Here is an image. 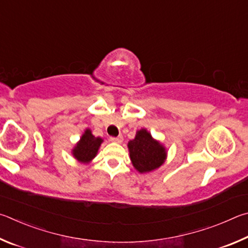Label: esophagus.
<instances>
[{
  "instance_id": "34e87169",
  "label": "esophagus",
  "mask_w": 248,
  "mask_h": 248,
  "mask_svg": "<svg viewBox=\"0 0 248 248\" xmlns=\"http://www.w3.org/2000/svg\"><path fill=\"white\" fill-rule=\"evenodd\" d=\"M110 140L111 141H114V142H122V140H123V137L122 136H117V137H110Z\"/></svg>"
}]
</instances>
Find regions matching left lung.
Masks as SVG:
<instances>
[{
  "mask_svg": "<svg viewBox=\"0 0 248 248\" xmlns=\"http://www.w3.org/2000/svg\"><path fill=\"white\" fill-rule=\"evenodd\" d=\"M133 166L140 173L150 172L159 168L166 159V150L158 141L153 140L146 129H140L135 140L128 142Z\"/></svg>",
  "mask_w": 248,
  "mask_h": 248,
  "instance_id": "8db88e82",
  "label": "left lung"
}]
</instances>
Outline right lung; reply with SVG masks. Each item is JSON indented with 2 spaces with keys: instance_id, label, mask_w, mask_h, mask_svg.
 Here are the masks:
<instances>
[{
  "instance_id": "1",
  "label": "right lung",
  "mask_w": 248,
  "mask_h": 248,
  "mask_svg": "<svg viewBox=\"0 0 248 248\" xmlns=\"http://www.w3.org/2000/svg\"><path fill=\"white\" fill-rule=\"evenodd\" d=\"M101 142V138L94 137L89 129H87L80 138V141L73 150L74 157L80 162H89L95 157Z\"/></svg>"
}]
</instances>
